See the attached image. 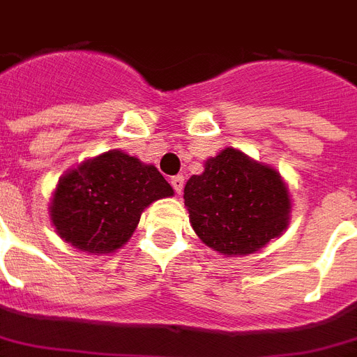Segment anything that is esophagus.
<instances>
[{"mask_svg":"<svg viewBox=\"0 0 357 357\" xmlns=\"http://www.w3.org/2000/svg\"><path fill=\"white\" fill-rule=\"evenodd\" d=\"M170 185H172V188L176 190V192L181 194V190H183V185H185V178L183 176H174V178H170Z\"/></svg>","mask_w":357,"mask_h":357,"instance_id":"34e87169","label":"esophagus"}]
</instances>
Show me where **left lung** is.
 <instances>
[{
    "label": "left lung",
    "instance_id": "left-lung-1",
    "mask_svg": "<svg viewBox=\"0 0 357 357\" xmlns=\"http://www.w3.org/2000/svg\"><path fill=\"white\" fill-rule=\"evenodd\" d=\"M183 197L194 232L229 257L252 254L278 238L292 208L280 172L230 146L188 179Z\"/></svg>",
    "mask_w": 357,
    "mask_h": 357
}]
</instances>
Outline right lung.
I'll return each instance as SVG.
<instances>
[{"mask_svg": "<svg viewBox=\"0 0 357 357\" xmlns=\"http://www.w3.org/2000/svg\"><path fill=\"white\" fill-rule=\"evenodd\" d=\"M174 194L154 165L109 151L68 170L54 190L50 220L59 238L89 254L121 248L142 212Z\"/></svg>", "mask_w": 357, "mask_h": 357, "instance_id": "right-lung-1", "label": "right lung"}]
</instances>
